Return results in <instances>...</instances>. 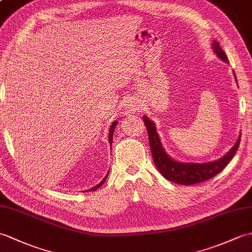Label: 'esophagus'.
Returning <instances> with one entry per match:
<instances>
[{
	"instance_id": "obj_1",
	"label": "esophagus",
	"mask_w": 252,
	"mask_h": 252,
	"mask_svg": "<svg viewBox=\"0 0 252 252\" xmlns=\"http://www.w3.org/2000/svg\"><path fill=\"white\" fill-rule=\"evenodd\" d=\"M139 109L138 107V104L136 101H134V99H131V101H127L126 103V112L127 114H134L136 113L137 110Z\"/></svg>"
}]
</instances>
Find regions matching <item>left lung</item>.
Here are the masks:
<instances>
[{
  "instance_id": "obj_1",
  "label": "left lung",
  "mask_w": 252,
  "mask_h": 252,
  "mask_svg": "<svg viewBox=\"0 0 252 252\" xmlns=\"http://www.w3.org/2000/svg\"><path fill=\"white\" fill-rule=\"evenodd\" d=\"M213 49L221 60H223L226 63L229 62L225 52L220 48L219 43L216 42V40H214L213 43ZM234 75H235V73H234ZM143 120L145 122L146 127H147L151 155H153L157 168L159 169V172L163 175V177H165L169 181H173V183H176L179 185L190 186L198 183H203V181L215 177L216 175L220 173L222 169L229 164V162L233 159V157L235 156L236 151L239 147V143H241V135H239L237 142L233 146L229 153L220 158V159L213 162H179L172 159V158L165 153V150L161 144V138L159 136V134L157 133L155 122L149 120L146 116L143 117Z\"/></svg>"
}]
</instances>
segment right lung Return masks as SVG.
Instances as JSON below:
<instances>
[{"label":"right lung","mask_w":252,"mask_h":252,"mask_svg":"<svg viewBox=\"0 0 252 252\" xmlns=\"http://www.w3.org/2000/svg\"><path fill=\"white\" fill-rule=\"evenodd\" d=\"M117 126V121H114L113 124H112V126H110V128H109V134H108V142H109V145H110V149H112V144H113V135H114V131H115V126ZM109 172V171H108ZM107 176H108V173H107V175L106 176L104 177V179L101 181V183L99 184H97L95 187H93V188H91L90 189V191H95L96 189H98L99 187H101L104 183H105V180H106V178H107Z\"/></svg>","instance_id":"obj_1"}]
</instances>
